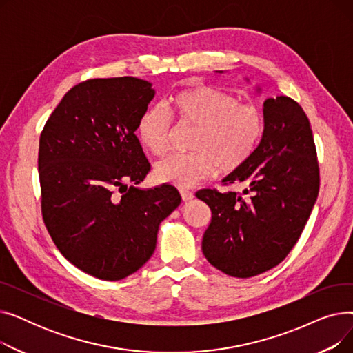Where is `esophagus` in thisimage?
Instances as JSON below:
<instances>
[{
  "label": "esophagus",
  "instance_id": "1",
  "mask_svg": "<svg viewBox=\"0 0 353 353\" xmlns=\"http://www.w3.org/2000/svg\"><path fill=\"white\" fill-rule=\"evenodd\" d=\"M180 196H181V200H183L184 203L192 201L193 197H194V194H193L192 192H189V190H180Z\"/></svg>",
  "mask_w": 353,
  "mask_h": 353
}]
</instances>
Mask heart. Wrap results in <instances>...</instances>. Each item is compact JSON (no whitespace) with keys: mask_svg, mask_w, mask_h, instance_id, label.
Masks as SVG:
<instances>
[{"mask_svg":"<svg viewBox=\"0 0 353 353\" xmlns=\"http://www.w3.org/2000/svg\"><path fill=\"white\" fill-rule=\"evenodd\" d=\"M176 121L194 128L190 154H173L156 164L154 176L161 183L189 189L212 177L216 170L233 172L257 150L265 134L262 110L225 90L210 85L184 90L165 104ZM140 141L154 156L170 148L173 125L157 107L147 108L137 123Z\"/></svg>","mask_w":353,"mask_h":353,"instance_id":"1","label":"heart"}]
</instances>
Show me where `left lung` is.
Listing matches in <instances>:
<instances>
[{
  "label": "left lung",
  "mask_w": 353,
  "mask_h": 353,
  "mask_svg": "<svg viewBox=\"0 0 353 353\" xmlns=\"http://www.w3.org/2000/svg\"><path fill=\"white\" fill-rule=\"evenodd\" d=\"M263 116L257 150L223 179L225 184H243V192L196 193L212 210L203 254L233 277H252L279 265L299 240L319 193L316 147L303 108L279 96L263 103Z\"/></svg>",
  "instance_id": "left-lung-1"
}]
</instances>
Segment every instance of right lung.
Listing matches in <instances>:
<instances>
[{
	"label": "right lung",
	"mask_w": 353,
	"mask_h": 353,
	"mask_svg": "<svg viewBox=\"0 0 353 353\" xmlns=\"http://www.w3.org/2000/svg\"><path fill=\"white\" fill-rule=\"evenodd\" d=\"M152 83L92 79L74 85L48 117L39 150L41 212L61 254L101 281H120L152 257L176 188L140 189L150 172L134 134Z\"/></svg>",
	"instance_id": "add662e5"
}]
</instances>
